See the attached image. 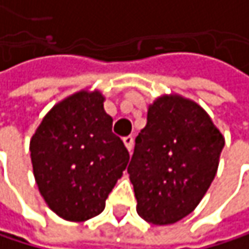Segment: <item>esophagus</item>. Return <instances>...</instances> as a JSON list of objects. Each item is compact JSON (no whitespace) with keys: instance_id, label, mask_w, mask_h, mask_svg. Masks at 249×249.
<instances>
[{"instance_id":"obj_1","label":"esophagus","mask_w":249,"mask_h":249,"mask_svg":"<svg viewBox=\"0 0 249 249\" xmlns=\"http://www.w3.org/2000/svg\"><path fill=\"white\" fill-rule=\"evenodd\" d=\"M124 144H125V147L128 148V151L131 153V151H132V147H134V137H132V135H128V137H125Z\"/></svg>"}]
</instances>
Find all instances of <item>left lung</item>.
I'll return each mask as SVG.
<instances>
[{
    "label": "left lung",
    "mask_w": 249,
    "mask_h": 249,
    "mask_svg": "<svg viewBox=\"0 0 249 249\" xmlns=\"http://www.w3.org/2000/svg\"><path fill=\"white\" fill-rule=\"evenodd\" d=\"M224 145L222 134L197 104L159 98L148 108L128 166L138 215L154 225L187 216L215 178Z\"/></svg>",
    "instance_id": "obj_1"
}]
</instances>
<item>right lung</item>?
Listing matches in <instances>:
<instances>
[{
  "label": "right lung",
  "mask_w": 249,
  "mask_h": 249,
  "mask_svg": "<svg viewBox=\"0 0 249 249\" xmlns=\"http://www.w3.org/2000/svg\"><path fill=\"white\" fill-rule=\"evenodd\" d=\"M41 196L60 218L83 222L105 209L129 153L112 132L99 92H77L57 104L30 141Z\"/></svg>",
  "instance_id": "1"
}]
</instances>
